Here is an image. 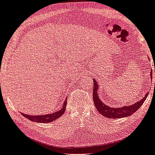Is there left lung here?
Wrapping results in <instances>:
<instances>
[{
	"mask_svg": "<svg viewBox=\"0 0 155 155\" xmlns=\"http://www.w3.org/2000/svg\"><path fill=\"white\" fill-rule=\"evenodd\" d=\"M150 78H152V71L150 72ZM93 99L94 105L101 114L109 118H120L122 117H126V116H130L132 114L137 112L140 107L143 105L148 94V92H147L146 95L143 97V99L132 104V105L125 106L121 107V108H110V107L104 104L100 100L98 94L97 93V90H98V84L94 79H93Z\"/></svg>",
	"mask_w": 155,
	"mask_h": 155,
	"instance_id": "left-lung-1",
	"label": "left lung"
}]
</instances>
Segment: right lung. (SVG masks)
I'll use <instances>...</instances> for the list:
<instances>
[{
  "mask_svg": "<svg viewBox=\"0 0 155 155\" xmlns=\"http://www.w3.org/2000/svg\"><path fill=\"white\" fill-rule=\"evenodd\" d=\"M67 100H65V102L63 104L62 108L60 110H58L54 113L52 114H48L45 115H37V116H31L28 115L26 114H22L24 117L27 118V119L30 120L31 121L36 122H40V123H49L53 121H55V120L58 119L60 116H61L65 113V110L66 108V105H67Z\"/></svg>",
  "mask_w": 155,
  "mask_h": 155,
  "instance_id": "right-lung-1",
  "label": "right lung"
}]
</instances>
